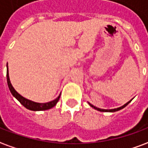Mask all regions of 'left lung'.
I'll list each match as a JSON object with an SVG mask.
<instances>
[{
    "label": "left lung",
    "instance_id": "1",
    "mask_svg": "<svg viewBox=\"0 0 148 148\" xmlns=\"http://www.w3.org/2000/svg\"><path fill=\"white\" fill-rule=\"evenodd\" d=\"M132 99H133V98H132ZM132 99H131V100H130L129 102H127L126 103H125L123 106H121V107H120V108H114V109H110V110H108V109H101V108H96V107H95L94 105H92V103H88H88L89 104V106H90V107H92V108H94V109H96V110H99V111H102V112H115V111H118V110H121V109H123L124 108H125L127 105L129 104L130 102L132 101Z\"/></svg>",
    "mask_w": 148,
    "mask_h": 148
}]
</instances>
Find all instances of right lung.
Segmentation results:
<instances>
[{
  "instance_id": "right-lung-1",
  "label": "right lung",
  "mask_w": 148,
  "mask_h": 148,
  "mask_svg": "<svg viewBox=\"0 0 148 148\" xmlns=\"http://www.w3.org/2000/svg\"><path fill=\"white\" fill-rule=\"evenodd\" d=\"M7 82L8 88L11 92V93L12 94V96L18 100L23 106H24L25 108H27L28 110H34V111H39V110H45L51 109L53 107H55L57 102L60 99V95H59L57 98H56L55 99L52 100L50 102H47V103H37V102L32 101L30 99H28L27 98H25L23 96H21L20 94L17 92V91L14 88V87L12 85V83L10 82L9 78V74H8V66L7 63Z\"/></svg>"
}]
</instances>
